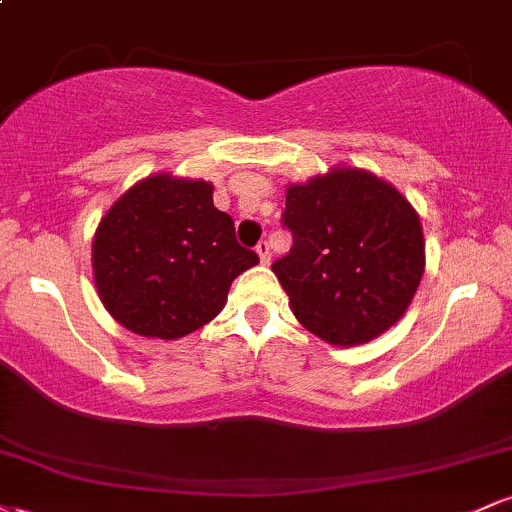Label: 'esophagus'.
I'll return each mask as SVG.
<instances>
[{
    "mask_svg": "<svg viewBox=\"0 0 512 512\" xmlns=\"http://www.w3.org/2000/svg\"><path fill=\"white\" fill-rule=\"evenodd\" d=\"M255 250H257V255H260V262H262V264L272 262V252H269V243H267V240H262V243L257 245Z\"/></svg>",
    "mask_w": 512,
    "mask_h": 512,
    "instance_id": "1",
    "label": "esophagus"
}]
</instances>
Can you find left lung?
Segmentation results:
<instances>
[{
    "label": "left lung",
    "instance_id": "obj_1",
    "mask_svg": "<svg viewBox=\"0 0 512 512\" xmlns=\"http://www.w3.org/2000/svg\"><path fill=\"white\" fill-rule=\"evenodd\" d=\"M293 248L272 264L308 332L358 346L407 313L426 267L424 228L395 185L363 168L334 166L286 190Z\"/></svg>",
    "mask_w": 512,
    "mask_h": 512
}]
</instances>
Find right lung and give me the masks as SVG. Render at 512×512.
Returning <instances> with one entry per match:
<instances>
[{
  "instance_id": "obj_1",
  "label": "right lung",
  "mask_w": 512,
  "mask_h": 512,
  "mask_svg": "<svg viewBox=\"0 0 512 512\" xmlns=\"http://www.w3.org/2000/svg\"><path fill=\"white\" fill-rule=\"evenodd\" d=\"M260 257L240 248L207 180L154 173L105 211L91 248L110 315L139 337L180 339L214 320L233 279Z\"/></svg>"
}]
</instances>
